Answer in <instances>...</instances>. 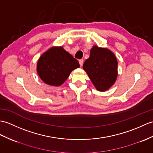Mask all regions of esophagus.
I'll return each instance as SVG.
<instances>
[{"label":"esophagus","mask_w":153,"mask_h":153,"mask_svg":"<svg viewBox=\"0 0 153 153\" xmlns=\"http://www.w3.org/2000/svg\"><path fill=\"white\" fill-rule=\"evenodd\" d=\"M79 65L81 66H83V60H79Z\"/></svg>","instance_id":"obj_1"}]
</instances>
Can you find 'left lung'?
Returning <instances> with one entry per match:
<instances>
[{"instance_id":"1","label":"left lung","mask_w":153,"mask_h":153,"mask_svg":"<svg viewBox=\"0 0 153 153\" xmlns=\"http://www.w3.org/2000/svg\"><path fill=\"white\" fill-rule=\"evenodd\" d=\"M117 60L114 53L107 48L94 45L89 58L85 60L83 68L88 74L96 88L107 91L115 83L117 77Z\"/></svg>"}]
</instances>
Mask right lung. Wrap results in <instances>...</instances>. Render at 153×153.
<instances>
[{
    "label": "right lung",
    "mask_w": 153,
    "mask_h": 153,
    "mask_svg": "<svg viewBox=\"0 0 153 153\" xmlns=\"http://www.w3.org/2000/svg\"><path fill=\"white\" fill-rule=\"evenodd\" d=\"M79 67L77 60L62 47H52L38 59L37 72L45 83L60 86L67 79L72 71Z\"/></svg>",
    "instance_id": "obj_1"
}]
</instances>
